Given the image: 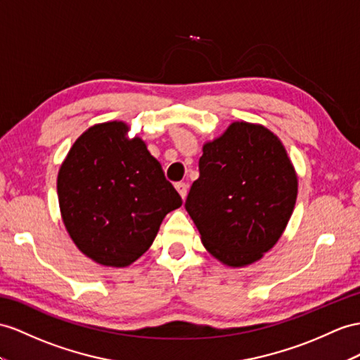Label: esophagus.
<instances>
[{
    "label": "esophagus",
    "instance_id": "34e87169",
    "mask_svg": "<svg viewBox=\"0 0 360 360\" xmlns=\"http://www.w3.org/2000/svg\"><path fill=\"white\" fill-rule=\"evenodd\" d=\"M174 187H176V190H178V193L181 195V198L186 199L187 191H188V186H187V184H186V182H176V184H174Z\"/></svg>",
    "mask_w": 360,
    "mask_h": 360
}]
</instances>
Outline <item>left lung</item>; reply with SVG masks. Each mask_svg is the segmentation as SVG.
I'll list each match as a JSON object with an SVG mask.
<instances>
[{"instance_id": "1", "label": "left lung", "mask_w": 360, "mask_h": 360, "mask_svg": "<svg viewBox=\"0 0 360 360\" xmlns=\"http://www.w3.org/2000/svg\"><path fill=\"white\" fill-rule=\"evenodd\" d=\"M297 191V174L278 138L263 126L236 122L204 146L186 210L207 251L237 268L278 242Z\"/></svg>"}]
</instances>
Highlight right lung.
Instances as JSON below:
<instances>
[{
    "instance_id": "obj_1",
    "label": "right lung",
    "mask_w": 360,
    "mask_h": 360,
    "mask_svg": "<svg viewBox=\"0 0 360 360\" xmlns=\"http://www.w3.org/2000/svg\"><path fill=\"white\" fill-rule=\"evenodd\" d=\"M126 132L122 122L89 127L58 176L60 213L72 242L89 259L115 268L149 250L165 214L182 205L161 164Z\"/></svg>"
}]
</instances>
